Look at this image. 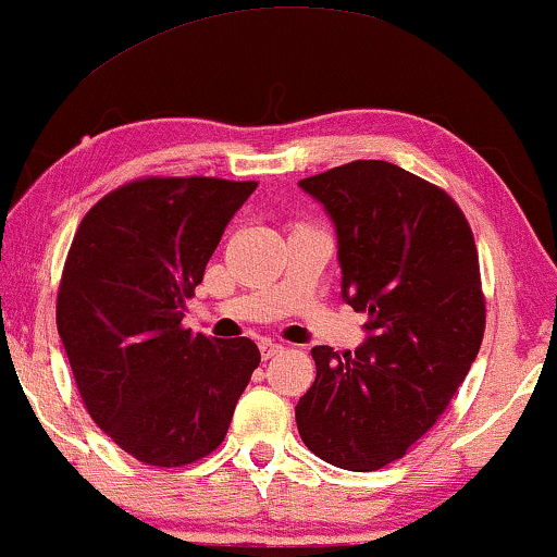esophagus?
<instances>
[{
  "instance_id": "obj_1",
  "label": "esophagus",
  "mask_w": 557,
  "mask_h": 557,
  "mask_svg": "<svg viewBox=\"0 0 557 557\" xmlns=\"http://www.w3.org/2000/svg\"><path fill=\"white\" fill-rule=\"evenodd\" d=\"M281 352H284V345H278L273 341H261V358L263 360L276 358V356H281Z\"/></svg>"
}]
</instances>
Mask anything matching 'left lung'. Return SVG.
<instances>
[{
    "instance_id": "1",
    "label": "left lung",
    "mask_w": 557,
    "mask_h": 557,
    "mask_svg": "<svg viewBox=\"0 0 557 557\" xmlns=\"http://www.w3.org/2000/svg\"><path fill=\"white\" fill-rule=\"evenodd\" d=\"M299 186L335 222L343 296L371 335L356 356L317 345L296 428L317 458L379 471L440 420L479 356V250L450 194L394 163L352 161Z\"/></svg>"
}]
</instances>
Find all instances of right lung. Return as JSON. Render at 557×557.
Masks as SVG:
<instances>
[{"label": "right lung", "instance_id": "right-lung-1", "mask_svg": "<svg viewBox=\"0 0 557 557\" xmlns=\"http://www.w3.org/2000/svg\"><path fill=\"white\" fill-rule=\"evenodd\" d=\"M258 182L143 176L84 214L55 322L91 420L146 466L182 468L220 447L261 363L248 337L184 327L227 222Z\"/></svg>", "mask_w": 557, "mask_h": 557}]
</instances>
